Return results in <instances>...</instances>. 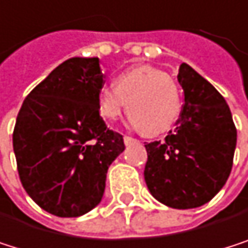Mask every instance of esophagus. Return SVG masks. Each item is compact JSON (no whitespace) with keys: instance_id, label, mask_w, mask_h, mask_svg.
Listing matches in <instances>:
<instances>
[{"instance_id":"1","label":"esophagus","mask_w":248,"mask_h":248,"mask_svg":"<svg viewBox=\"0 0 248 248\" xmlns=\"http://www.w3.org/2000/svg\"><path fill=\"white\" fill-rule=\"evenodd\" d=\"M123 142H125V145H135V144H140L138 140H135V138H132V137H128V135L123 137Z\"/></svg>"}]
</instances>
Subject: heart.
<instances>
[{"label": "heart", "mask_w": 248, "mask_h": 248, "mask_svg": "<svg viewBox=\"0 0 248 248\" xmlns=\"http://www.w3.org/2000/svg\"><path fill=\"white\" fill-rule=\"evenodd\" d=\"M97 103L98 113L106 120H116L128 104L129 125L147 135L169 131L182 111L174 81L164 71L150 65L120 72L114 85H106L98 91Z\"/></svg>", "instance_id": "1"}]
</instances>
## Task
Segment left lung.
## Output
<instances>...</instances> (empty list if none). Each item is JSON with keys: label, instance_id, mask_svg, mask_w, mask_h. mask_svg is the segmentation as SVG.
I'll use <instances>...</instances> for the list:
<instances>
[{"label": "left lung", "instance_id": "left-lung-1", "mask_svg": "<svg viewBox=\"0 0 248 248\" xmlns=\"http://www.w3.org/2000/svg\"><path fill=\"white\" fill-rule=\"evenodd\" d=\"M177 79L185 93L183 111L166 141L145 142L144 177L158 202L192 209L208 203L227 183L237 129L225 98L190 65H180Z\"/></svg>", "mask_w": 248, "mask_h": 248}]
</instances>
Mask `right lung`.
<instances>
[{
  "label": "right lung",
  "instance_id": "1",
  "mask_svg": "<svg viewBox=\"0 0 248 248\" xmlns=\"http://www.w3.org/2000/svg\"><path fill=\"white\" fill-rule=\"evenodd\" d=\"M101 85L98 58H69L30 91L18 111L13 147L21 185L55 217L94 209L110 164L125 150L123 137L98 114Z\"/></svg>",
  "mask_w": 248,
  "mask_h": 248
}]
</instances>
